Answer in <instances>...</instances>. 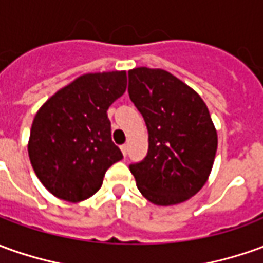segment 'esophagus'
<instances>
[{
	"label": "esophagus",
	"mask_w": 263,
	"mask_h": 263,
	"mask_svg": "<svg viewBox=\"0 0 263 263\" xmlns=\"http://www.w3.org/2000/svg\"><path fill=\"white\" fill-rule=\"evenodd\" d=\"M120 149H121V153H123V155L127 156V144H121Z\"/></svg>",
	"instance_id": "obj_1"
}]
</instances>
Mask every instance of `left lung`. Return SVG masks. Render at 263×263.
<instances>
[{
	"label": "left lung",
	"instance_id": "1",
	"mask_svg": "<svg viewBox=\"0 0 263 263\" xmlns=\"http://www.w3.org/2000/svg\"><path fill=\"white\" fill-rule=\"evenodd\" d=\"M128 96L149 132V150L130 164L137 187L160 206L182 203L203 187L218 149V135L202 97L160 68L128 71Z\"/></svg>",
	"mask_w": 263,
	"mask_h": 263
}]
</instances>
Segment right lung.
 <instances>
[{
  "instance_id": "add662e5",
  "label": "right lung",
  "mask_w": 263,
  "mask_h": 263,
  "mask_svg": "<svg viewBox=\"0 0 263 263\" xmlns=\"http://www.w3.org/2000/svg\"><path fill=\"white\" fill-rule=\"evenodd\" d=\"M126 86V71L84 74L37 111L28 156L40 182L55 197L76 203L93 196L106 170L123 159L111 140L107 110Z\"/></svg>"
}]
</instances>
